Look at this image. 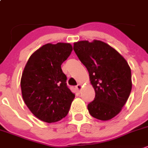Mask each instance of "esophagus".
I'll use <instances>...</instances> for the list:
<instances>
[{
	"mask_svg": "<svg viewBox=\"0 0 148 148\" xmlns=\"http://www.w3.org/2000/svg\"><path fill=\"white\" fill-rule=\"evenodd\" d=\"M76 89L78 92H80V91L81 90V89H82V85H81V84H78L76 86Z\"/></svg>",
	"mask_w": 148,
	"mask_h": 148,
	"instance_id": "34e87169",
	"label": "esophagus"
}]
</instances>
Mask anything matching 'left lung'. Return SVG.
<instances>
[{
    "label": "left lung",
    "mask_w": 148,
    "mask_h": 148,
    "mask_svg": "<svg viewBox=\"0 0 148 148\" xmlns=\"http://www.w3.org/2000/svg\"><path fill=\"white\" fill-rule=\"evenodd\" d=\"M73 50L89 72L95 100L87 108L93 117L109 120L121 112L132 88L131 71L123 56L100 40L74 43Z\"/></svg>",
    "instance_id": "obj_1"
}]
</instances>
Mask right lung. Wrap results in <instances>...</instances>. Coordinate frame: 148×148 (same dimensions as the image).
<instances>
[{"instance_id": "add662e5", "label": "right lung", "mask_w": 148, "mask_h": 148, "mask_svg": "<svg viewBox=\"0 0 148 148\" xmlns=\"http://www.w3.org/2000/svg\"><path fill=\"white\" fill-rule=\"evenodd\" d=\"M73 51L70 43H47L28 59L20 86L25 103L32 113L45 123H56L68 114L75 94L67 87L61 65Z\"/></svg>"}]
</instances>
